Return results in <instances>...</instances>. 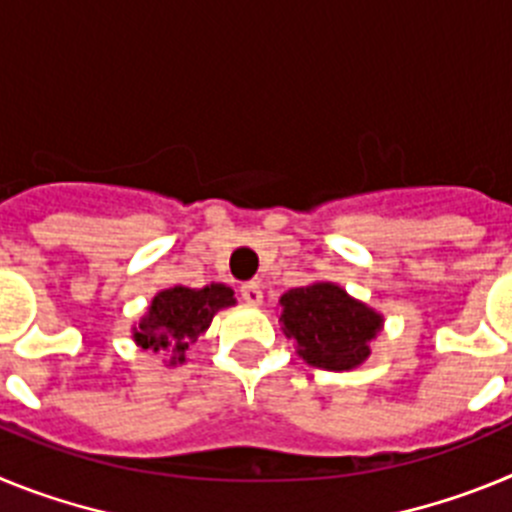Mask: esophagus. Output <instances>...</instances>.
<instances>
[{"instance_id": "34e87169", "label": "esophagus", "mask_w": 512, "mask_h": 512, "mask_svg": "<svg viewBox=\"0 0 512 512\" xmlns=\"http://www.w3.org/2000/svg\"><path fill=\"white\" fill-rule=\"evenodd\" d=\"M241 300L246 302V305H261L264 302V289H261L259 282H248L241 287Z\"/></svg>"}]
</instances>
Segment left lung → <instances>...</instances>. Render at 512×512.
<instances>
[{
  "label": "left lung",
  "mask_w": 512,
  "mask_h": 512,
  "mask_svg": "<svg viewBox=\"0 0 512 512\" xmlns=\"http://www.w3.org/2000/svg\"><path fill=\"white\" fill-rule=\"evenodd\" d=\"M282 333L297 356L325 372H351L372 354L369 343L384 328V315L333 282H312L279 297Z\"/></svg>",
  "instance_id": "8db88e82"
}]
</instances>
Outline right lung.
Listing matches in <instances>:
<instances>
[{
	"mask_svg": "<svg viewBox=\"0 0 512 512\" xmlns=\"http://www.w3.org/2000/svg\"><path fill=\"white\" fill-rule=\"evenodd\" d=\"M235 292L225 284H207L202 289H161L148 305L146 315L130 328L135 346L166 356V366L187 361V348L210 328L212 318L235 305Z\"/></svg>",
	"mask_w": 512,
	"mask_h": 512,
	"instance_id": "1",
	"label": "right lung"
}]
</instances>
